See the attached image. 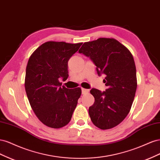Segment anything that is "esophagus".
Returning a JSON list of instances; mask_svg holds the SVG:
<instances>
[{
    "label": "esophagus",
    "instance_id": "1",
    "mask_svg": "<svg viewBox=\"0 0 160 160\" xmlns=\"http://www.w3.org/2000/svg\"><path fill=\"white\" fill-rule=\"evenodd\" d=\"M81 91H82V94H86V93H89V89H87L82 88V89H81Z\"/></svg>",
    "mask_w": 160,
    "mask_h": 160
}]
</instances>
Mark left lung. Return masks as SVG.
<instances>
[{"instance_id": "left-lung-1", "label": "left lung", "mask_w": 160, "mask_h": 160, "mask_svg": "<svg viewBox=\"0 0 160 160\" xmlns=\"http://www.w3.org/2000/svg\"><path fill=\"white\" fill-rule=\"evenodd\" d=\"M79 53L90 58L99 76L106 75L108 89H91L95 102L89 107L91 122L101 129L117 126L126 118L137 89L136 68L130 51L115 38H99L84 42Z\"/></svg>"}]
</instances>
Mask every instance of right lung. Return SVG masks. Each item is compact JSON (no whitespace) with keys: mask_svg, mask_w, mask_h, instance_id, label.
Masks as SVG:
<instances>
[{"mask_svg":"<svg viewBox=\"0 0 160 160\" xmlns=\"http://www.w3.org/2000/svg\"><path fill=\"white\" fill-rule=\"evenodd\" d=\"M82 44L48 41L28 59L25 81L27 98L38 119L48 127L65 126L77 105L81 89L61 87L59 79L68 78V61Z\"/></svg>","mask_w":160,"mask_h":160,"instance_id":"obj_1","label":"right lung"}]
</instances>
